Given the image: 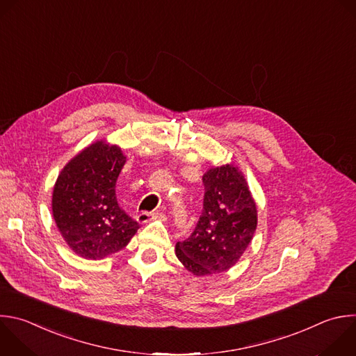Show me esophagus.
<instances>
[{"label": "esophagus", "instance_id": "34e87169", "mask_svg": "<svg viewBox=\"0 0 356 356\" xmlns=\"http://www.w3.org/2000/svg\"><path fill=\"white\" fill-rule=\"evenodd\" d=\"M165 215L162 213V212H154V213H151V212H141L138 216H137V220L140 222V223H148V222H151V220H154V219H158V218H163Z\"/></svg>", "mask_w": 356, "mask_h": 356}]
</instances>
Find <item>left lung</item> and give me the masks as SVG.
Returning a JSON list of instances; mask_svg holds the SVG:
<instances>
[{
    "mask_svg": "<svg viewBox=\"0 0 356 356\" xmlns=\"http://www.w3.org/2000/svg\"><path fill=\"white\" fill-rule=\"evenodd\" d=\"M200 220L176 257L195 277L225 273L241 260L257 229V205L243 172L234 163L211 166Z\"/></svg>",
    "mask_w": 356,
    "mask_h": 356,
    "instance_id": "8db88e82",
    "label": "left lung"
}]
</instances>
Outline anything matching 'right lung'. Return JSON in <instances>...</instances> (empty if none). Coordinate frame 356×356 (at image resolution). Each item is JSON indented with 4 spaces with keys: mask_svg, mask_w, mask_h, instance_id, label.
I'll return each instance as SVG.
<instances>
[{
    "mask_svg": "<svg viewBox=\"0 0 356 356\" xmlns=\"http://www.w3.org/2000/svg\"><path fill=\"white\" fill-rule=\"evenodd\" d=\"M127 156L117 144L97 140L61 169L51 212L68 248L86 260L123 250L140 225L117 204L115 181Z\"/></svg>",
    "mask_w": 356,
    "mask_h": 356,
    "instance_id": "obj_1",
    "label": "right lung"
}]
</instances>
